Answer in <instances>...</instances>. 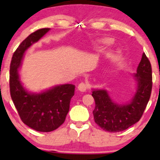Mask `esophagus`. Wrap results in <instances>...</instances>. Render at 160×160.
<instances>
[{
    "label": "esophagus",
    "instance_id": "1",
    "mask_svg": "<svg viewBox=\"0 0 160 160\" xmlns=\"http://www.w3.org/2000/svg\"><path fill=\"white\" fill-rule=\"evenodd\" d=\"M78 89L80 92H86L87 90V85H86L85 82H80L78 86Z\"/></svg>",
    "mask_w": 160,
    "mask_h": 160
}]
</instances>
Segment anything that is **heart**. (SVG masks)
Listing matches in <instances>:
<instances>
[{"instance_id": "1", "label": "heart", "mask_w": 160, "mask_h": 160, "mask_svg": "<svg viewBox=\"0 0 160 160\" xmlns=\"http://www.w3.org/2000/svg\"><path fill=\"white\" fill-rule=\"evenodd\" d=\"M113 40L111 38H104L102 39L98 40V43L99 45L103 46V47H107V46H110L113 43Z\"/></svg>"}]
</instances>
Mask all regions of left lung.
Returning <instances> with one entry per match:
<instances>
[{
    "label": "left lung",
    "instance_id": "8db88e82",
    "mask_svg": "<svg viewBox=\"0 0 160 160\" xmlns=\"http://www.w3.org/2000/svg\"><path fill=\"white\" fill-rule=\"evenodd\" d=\"M133 77L135 92L130 100L125 103L114 102L104 88L92 89V95L95 102L94 120L104 131L117 132L127 129L138 122L144 113L152 89L151 65L144 52Z\"/></svg>",
    "mask_w": 160,
    "mask_h": 160
}]
</instances>
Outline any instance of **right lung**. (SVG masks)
I'll list each match as a JSON object with an SVG mask.
<instances>
[{
	"label": "right lung",
	"mask_w": 160,
	"mask_h": 160,
	"mask_svg": "<svg viewBox=\"0 0 160 160\" xmlns=\"http://www.w3.org/2000/svg\"><path fill=\"white\" fill-rule=\"evenodd\" d=\"M49 30L39 29L25 38L13 53L10 68L11 98L20 118L28 126L43 132H52L65 122L75 89L73 84H62L33 92L28 90L21 81L19 71L25 52Z\"/></svg>",
	"instance_id": "right-lung-1"
}]
</instances>
